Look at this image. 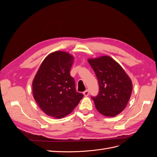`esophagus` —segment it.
I'll list each match as a JSON object with an SVG mask.
<instances>
[{"label": "esophagus", "mask_w": 157, "mask_h": 157, "mask_svg": "<svg viewBox=\"0 0 157 157\" xmlns=\"http://www.w3.org/2000/svg\"><path fill=\"white\" fill-rule=\"evenodd\" d=\"M83 94H84V95L85 96H88V95H89V91L88 90H85V91L83 92Z\"/></svg>", "instance_id": "esophagus-1"}]
</instances>
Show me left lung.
Here are the masks:
<instances>
[{
    "label": "left lung",
    "mask_w": 157,
    "mask_h": 157,
    "mask_svg": "<svg viewBox=\"0 0 157 157\" xmlns=\"http://www.w3.org/2000/svg\"><path fill=\"white\" fill-rule=\"evenodd\" d=\"M88 61L96 75L99 87L98 96H92L96 109L106 117L118 115L130 98L131 79L111 57L104 56Z\"/></svg>",
    "instance_id": "left-lung-1"
}]
</instances>
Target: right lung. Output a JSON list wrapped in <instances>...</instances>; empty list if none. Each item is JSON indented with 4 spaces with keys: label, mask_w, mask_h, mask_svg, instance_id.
<instances>
[{
    "label": "right lung",
    "mask_w": 157,
    "mask_h": 157,
    "mask_svg": "<svg viewBox=\"0 0 157 157\" xmlns=\"http://www.w3.org/2000/svg\"><path fill=\"white\" fill-rule=\"evenodd\" d=\"M74 58L67 52L56 51L42 61L33 81V94L47 115L61 118L76 107L84 95L76 91L70 75Z\"/></svg>",
    "instance_id": "obj_1"
}]
</instances>
